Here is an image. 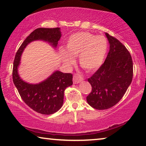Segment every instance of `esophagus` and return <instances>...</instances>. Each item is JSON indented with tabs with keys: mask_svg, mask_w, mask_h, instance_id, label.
Listing matches in <instances>:
<instances>
[{
	"mask_svg": "<svg viewBox=\"0 0 146 146\" xmlns=\"http://www.w3.org/2000/svg\"><path fill=\"white\" fill-rule=\"evenodd\" d=\"M84 80V78H83L81 75H79V74L76 73L73 75V83L74 84H77V83H79L80 82H82V80Z\"/></svg>",
	"mask_w": 146,
	"mask_h": 146,
	"instance_id": "obj_1",
	"label": "esophagus"
}]
</instances>
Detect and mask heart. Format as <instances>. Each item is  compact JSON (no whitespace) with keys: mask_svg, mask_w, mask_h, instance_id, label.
<instances>
[{"mask_svg":"<svg viewBox=\"0 0 146 146\" xmlns=\"http://www.w3.org/2000/svg\"><path fill=\"white\" fill-rule=\"evenodd\" d=\"M107 48V40L104 36H96L89 32H81L69 37L66 43V50L61 48L60 54L67 64H72V56L78 55L82 68L90 71L96 70L102 64Z\"/></svg>","mask_w":146,"mask_h":146,"instance_id":"obj_1","label":"heart"}]
</instances>
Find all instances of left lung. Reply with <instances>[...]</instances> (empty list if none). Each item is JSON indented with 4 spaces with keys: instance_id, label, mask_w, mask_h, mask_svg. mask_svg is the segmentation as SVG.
<instances>
[{
    "instance_id": "8db88e82",
    "label": "left lung",
    "mask_w": 146,
    "mask_h": 146,
    "mask_svg": "<svg viewBox=\"0 0 146 146\" xmlns=\"http://www.w3.org/2000/svg\"><path fill=\"white\" fill-rule=\"evenodd\" d=\"M110 49L104 63L88 79L92 92L86 97L88 103L97 110H106L119 102L131 84L133 63L130 52L123 44L105 33Z\"/></svg>"
}]
</instances>
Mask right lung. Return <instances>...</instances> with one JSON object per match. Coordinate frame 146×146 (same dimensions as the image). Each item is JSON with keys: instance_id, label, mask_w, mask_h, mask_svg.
<instances>
[{"instance_id": "right-lung-1", "label": "right lung", "mask_w": 146, "mask_h": 146, "mask_svg": "<svg viewBox=\"0 0 146 146\" xmlns=\"http://www.w3.org/2000/svg\"><path fill=\"white\" fill-rule=\"evenodd\" d=\"M61 36L60 28H39L34 30L20 46L13 61V82L21 98L30 108L41 114H52L60 109L64 103L65 90L73 84V75L56 71L44 81L31 84L20 78L17 68L22 52L28 44L35 40H43L56 47Z\"/></svg>"}]
</instances>
